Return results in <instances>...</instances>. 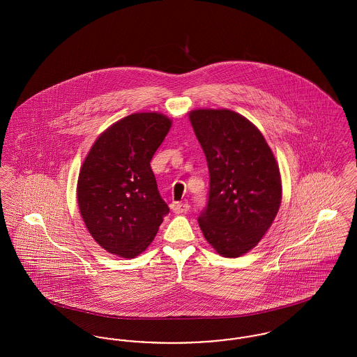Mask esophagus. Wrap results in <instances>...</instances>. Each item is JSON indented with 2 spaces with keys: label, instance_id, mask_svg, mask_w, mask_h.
Wrapping results in <instances>:
<instances>
[{
  "label": "esophagus",
  "instance_id": "1",
  "mask_svg": "<svg viewBox=\"0 0 357 357\" xmlns=\"http://www.w3.org/2000/svg\"><path fill=\"white\" fill-rule=\"evenodd\" d=\"M172 210H174V213H176V214H183V213H187V211L190 210V204L175 202V204H172Z\"/></svg>",
  "mask_w": 357,
  "mask_h": 357
}]
</instances>
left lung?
Masks as SVG:
<instances>
[{
  "label": "left lung",
  "instance_id": "1",
  "mask_svg": "<svg viewBox=\"0 0 357 357\" xmlns=\"http://www.w3.org/2000/svg\"><path fill=\"white\" fill-rule=\"evenodd\" d=\"M190 121L210 175L199 227L220 255H245L264 237L280 208L278 165L262 134L239 114L195 109Z\"/></svg>",
  "mask_w": 357,
  "mask_h": 357
}]
</instances>
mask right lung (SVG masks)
I'll return each instance as SVG.
<instances>
[{"instance_id": "1", "label": "right lung", "mask_w": 357, "mask_h": 357, "mask_svg": "<svg viewBox=\"0 0 357 357\" xmlns=\"http://www.w3.org/2000/svg\"><path fill=\"white\" fill-rule=\"evenodd\" d=\"M170 127L165 115L132 114L105 130L85 158L79 208L91 236L111 255L144 252L170 213L150 165Z\"/></svg>"}]
</instances>
